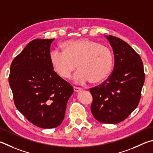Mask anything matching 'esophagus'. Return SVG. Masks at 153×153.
Returning a JSON list of instances; mask_svg holds the SVG:
<instances>
[{"label":"esophagus","instance_id":"obj_1","mask_svg":"<svg viewBox=\"0 0 153 153\" xmlns=\"http://www.w3.org/2000/svg\"><path fill=\"white\" fill-rule=\"evenodd\" d=\"M81 90H82L81 88L77 87H74V92L78 93V92H79V91H81Z\"/></svg>","mask_w":153,"mask_h":153}]
</instances>
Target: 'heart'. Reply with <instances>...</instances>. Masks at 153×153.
I'll return each instance as SVG.
<instances>
[{"label": "heart", "mask_w": 153, "mask_h": 153, "mask_svg": "<svg viewBox=\"0 0 153 153\" xmlns=\"http://www.w3.org/2000/svg\"><path fill=\"white\" fill-rule=\"evenodd\" d=\"M56 74L68 79L78 64L79 71L74 75L75 83L89 81L98 84L110 74L114 65V53L108 46L89 39L69 40L63 44V51L53 50L50 55Z\"/></svg>", "instance_id": "heart-1"}]
</instances>
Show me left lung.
<instances>
[{"label": "left lung", "instance_id": "1", "mask_svg": "<svg viewBox=\"0 0 153 153\" xmlns=\"http://www.w3.org/2000/svg\"><path fill=\"white\" fill-rule=\"evenodd\" d=\"M113 48L114 70L102 83L91 88V106L95 118L103 124H117L137 108L145 74L138 53L118 37L106 36Z\"/></svg>", "mask_w": 153, "mask_h": 153}]
</instances>
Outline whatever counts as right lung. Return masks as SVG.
I'll return each mask as SVG.
<instances>
[{"label": "right lung", "mask_w": 153, "mask_h": 153, "mask_svg": "<svg viewBox=\"0 0 153 153\" xmlns=\"http://www.w3.org/2000/svg\"><path fill=\"white\" fill-rule=\"evenodd\" d=\"M54 39H36L13 60L9 82L16 108L42 128L62 122L73 88L58 76L51 64L50 45Z\"/></svg>", "instance_id": "right-lung-1"}]
</instances>
